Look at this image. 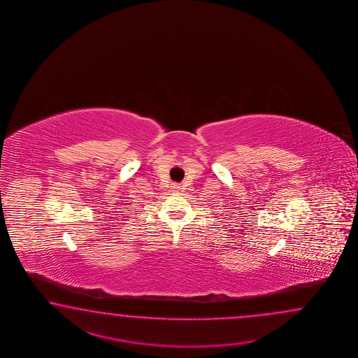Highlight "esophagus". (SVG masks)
<instances>
[{
  "label": "esophagus",
  "mask_w": 358,
  "mask_h": 358,
  "mask_svg": "<svg viewBox=\"0 0 358 358\" xmlns=\"http://www.w3.org/2000/svg\"><path fill=\"white\" fill-rule=\"evenodd\" d=\"M173 190H174V192H179V190H180V187H178V185H173Z\"/></svg>",
  "instance_id": "esophagus-1"
}]
</instances>
